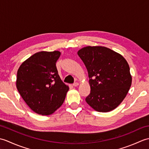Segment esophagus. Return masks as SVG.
Segmentation results:
<instances>
[{
  "instance_id": "esophagus-1",
  "label": "esophagus",
  "mask_w": 149,
  "mask_h": 149,
  "mask_svg": "<svg viewBox=\"0 0 149 149\" xmlns=\"http://www.w3.org/2000/svg\"><path fill=\"white\" fill-rule=\"evenodd\" d=\"M72 85H73V86H74V87H77V86H78V85H79V83H77V82H76V83H74Z\"/></svg>"
}]
</instances>
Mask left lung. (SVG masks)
Masks as SVG:
<instances>
[{"label": "left lung", "instance_id": "obj_1", "mask_svg": "<svg viewBox=\"0 0 149 149\" xmlns=\"http://www.w3.org/2000/svg\"><path fill=\"white\" fill-rule=\"evenodd\" d=\"M88 70L90 93L86 102L99 112L115 109L124 99L132 77L122 56L104 47H86L77 52Z\"/></svg>", "mask_w": 149, "mask_h": 149}]
</instances>
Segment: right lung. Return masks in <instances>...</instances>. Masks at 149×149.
<instances>
[{"mask_svg": "<svg viewBox=\"0 0 149 149\" xmlns=\"http://www.w3.org/2000/svg\"><path fill=\"white\" fill-rule=\"evenodd\" d=\"M59 51H42L26 60L17 72V88L33 111L51 115L64 102L69 89L58 74L56 63Z\"/></svg>", "mask_w": 149, "mask_h": 149, "instance_id": "1", "label": "right lung"}]
</instances>
